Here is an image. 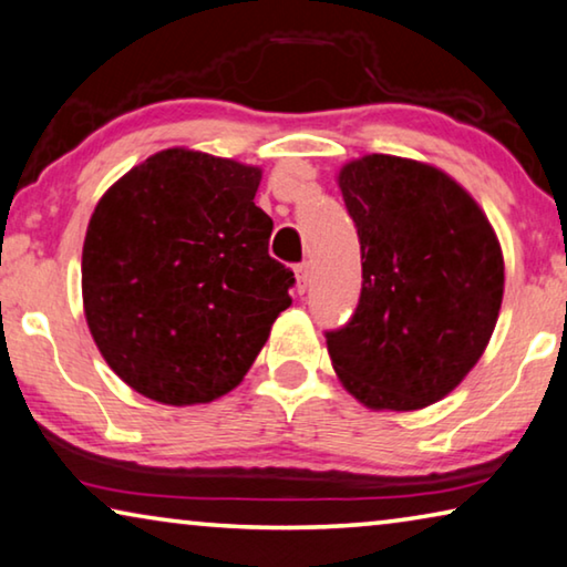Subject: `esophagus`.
Listing matches in <instances>:
<instances>
[{"label": "esophagus", "mask_w": 567, "mask_h": 567, "mask_svg": "<svg viewBox=\"0 0 567 567\" xmlns=\"http://www.w3.org/2000/svg\"><path fill=\"white\" fill-rule=\"evenodd\" d=\"M295 277H298V292L302 295L305 290H308V282H310V265L302 262L295 267Z\"/></svg>", "instance_id": "34e87169"}]
</instances>
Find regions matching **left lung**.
<instances>
[{"label":"left lung","mask_w":567,"mask_h":567,"mask_svg":"<svg viewBox=\"0 0 567 567\" xmlns=\"http://www.w3.org/2000/svg\"><path fill=\"white\" fill-rule=\"evenodd\" d=\"M338 186L363 287L353 318L326 332L332 368L368 409H424L462 383L497 326V235L452 176L421 161L363 156L340 168Z\"/></svg>","instance_id":"obj_1"}]
</instances>
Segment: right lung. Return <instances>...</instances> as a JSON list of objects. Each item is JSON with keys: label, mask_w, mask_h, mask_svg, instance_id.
Returning <instances> with one entry per match:
<instances>
[{"label": "right lung", "mask_w": 567, "mask_h": 567, "mask_svg": "<svg viewBox=\"0 0 567 567\" xmlns=\"http://www.w3.org/2000/svg\"><path fill=\"white\" fill-rule=\"evenodd\" d=\"M262 168L166 148L97 202L83 245V308L97 350L133 391L168 406L237 389L290 308L255 206Z\"/></svg>", "instance_id": "right-lung-1"}]
</instances>
